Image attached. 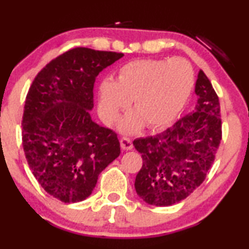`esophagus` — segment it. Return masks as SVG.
I'll use <instances>...</instances> for the list:
<instances>
[{
    "instance_id": "esophagus-1",
    "label": "esophagus",
    "mask_w": 249,
    "mask_h": 249,
    "mask_svg": "<svg viewBox=\"0 0 249 249\" xmlns=\"http://www.w3.org/2000/svg\"><path fill=\"white\" fill-rule=\"evenodd\" d=\"M121 146H122V149L125 150V151L132 150L133 149L132 140L128 139V138H122L121 139Z\"/></svg>"
}]
</instances>
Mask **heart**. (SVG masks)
<instances>
[{"instance_id":"1","label":"heart","mask_w":249,"mask_h":249,"mask_svg":"<svg viewBox=\"0 0 249 249\" xmlns=\"http://www.w3.org/2000/svg\"><path fill=\"white\" fill-rule=\"evenodd\" d=\"M193 86V69L183 58L135 59L122 66L116 81H101L98 109L111 123L132 100L136 111L121 122L122 131H135L143 122L150 128L164 127L183 109Z\"/></svg>"}]
</instances>
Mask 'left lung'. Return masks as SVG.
I'll list each match as a JSON object with an SVG mask.
<instances>
[{"label":"left lung","instance_id":"1","mask_svg":"<svg viewBox=\"0 0 249 249\" xmlns=\"http://www.w3.org/2000/svg\"><path fill=\"white\" fill-rule=\"evenodd\" d=\"M195 109L156 136L136 139L143 164L135 191L143 201L169 206L183 201L205 179L221 141L220 104L214 89L199 70Z\"/></svg>","mask_w":249,"mask_h":249}]
</instances>
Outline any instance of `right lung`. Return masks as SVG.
I'll return each mask as SVG.
<instances>
[{"label":"right lung","mask_w":249,"mask_h":249,"mask_svg":"<svg viewBox=\"0 0 249 249\" xmlns=\"http://www.w3.org/2000/svg\"><path fill=\"white\" fill-rule=\"evenodd\" d=\"M123 56L73 48L48 63L28 91L24 155L40 186L59 201L86 199L99 174L120 156L117 134L94 123L90 110L97 75Z\"/></svg>","instance_id":"obj_1"}]
</instances>
